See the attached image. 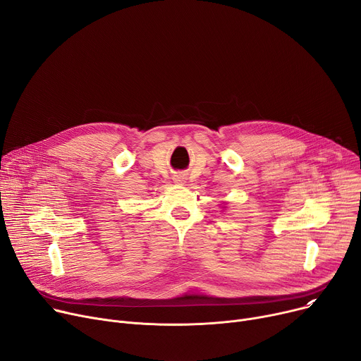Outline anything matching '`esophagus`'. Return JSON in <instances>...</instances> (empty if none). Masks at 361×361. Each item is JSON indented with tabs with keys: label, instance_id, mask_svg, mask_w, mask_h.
<instances>
[{
	"label": "esophagus",
	"instance_id": "obj_1",
	"mask_svg": "<svg viewBox=\"0 0 361 361\" xmlns=\"http://www.w3.org/2000/svg\"><path fill=\"white\" fill-rule=\"evenodd\" d=\"M176 181H178V183H181V181H183V177H177V178H176Z\"/></svg>",
	"mask_w": 361,
	"mask_h": 361
}]
</instances>
